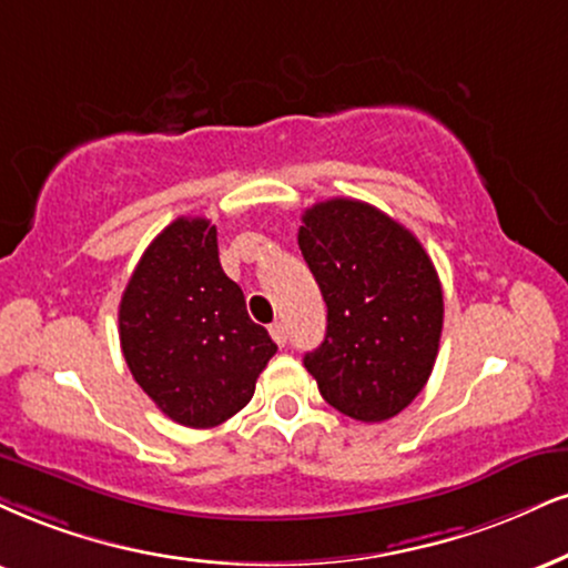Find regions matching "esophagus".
Listing matches in <instances>:
<instances>
[{
	"label": "esophagus",
	"mask_w": 568,
	"mask_h": 568,
	"mask_svg": "<svg viewBox=\"0 0 568 568\" xmlns=\"http://www.w3.org/2000/svg\"><path fill=\"white\" fill-rule=\"evenodd\" d=\"M268 332H271V337H273V342H276L278 347L286 345V328H284L282 321H276V324H271Z\"/></svg>",
	"instance_id": "obj_1"
}]
</instances>
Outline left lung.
Masks as SVG:
<instances>
[{
	"instance_id": "left-lung-1",
	"label": "left lung",
	"mask_w": 568,
	"mask_h": 568,
	"mask_svg": "<svg viewBox=\"0 0 568 568\" xmlns=\"http://www.w3.org/2000/svg\"><path fill=\"white\" fill-rule=\"evenodd\" d=\"M297 244L328 311L305 368L332 408L387 422L424 389L437 358L445 305L429 255L387 213L345 197L307 207Z\"/></svg>"
}]
</instances>
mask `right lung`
Masks as SVG:
<instances>
[{
  "label": "right lung",
  "instance_id": "add662e5",
  "mask_svg": "<svg viewBox=\"0 0 568 568\" xmlns=\"http://www.w3.org/2000/svg\"><path fill=\"white\" fill-rule=\"evenodd\" d=\"M123 358L168 418L210 429L240 413L276 345L247 316L207 219H176L144 250L118 311Z\"/></svg>",
  "mask_w": 568,
  "mask_h": 568
}]
</instances>
